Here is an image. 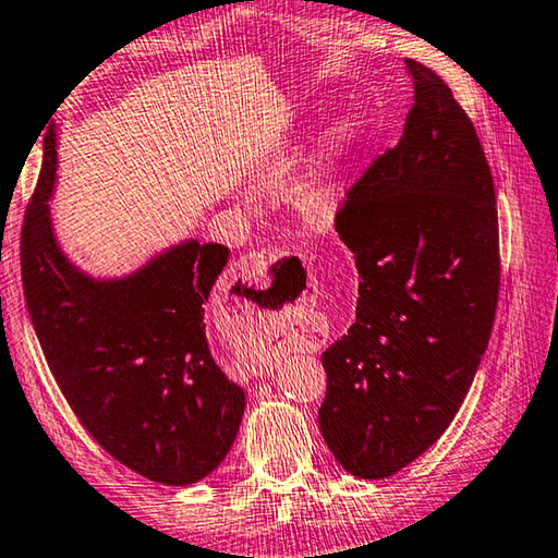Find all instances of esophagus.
<instances>
[{
	"instance_id": "esophagus-1",
	"label": "esophagus",
	"mask_w": 558,
	"mask_h": 558,
	"mask_svg": "<svg viewBox=\"0 0 558 558\" xmlns=\"http://www.w3.org/2000/svg\"><path fill=\"white\" fill-rule=\"evenodd\" d=\"M270 260H272V256L268 251L245 253V256L235 260V266H233L235 278H258V276H263V272H266V268L270 266ZM256 372L268 374L270 364H256Z\"/></svg>"
}]
</instances>
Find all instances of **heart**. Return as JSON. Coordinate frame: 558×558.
<instances>
[{
	"mask_svg": "<svg viewBox=\"0 0 558 558\" xmlns=\"http://www.w3.org/2000/svg\"><path fill=\"white\" fill-rule=\"evenodd\" d=\"M354 137H356V132H354V125L349 120H339L327 130L323 155H319L315 167L310 169L307 179L302 182V189H300L302 202H310L319 192V189H323V182L329 177V172H332L339 159H342L349 153V147H352Z\"/></svg>",
	"mask_w": 558,
	"mask_h": 558,
	"instance_id": "1",
	"label": "heart"
}]
</instances>
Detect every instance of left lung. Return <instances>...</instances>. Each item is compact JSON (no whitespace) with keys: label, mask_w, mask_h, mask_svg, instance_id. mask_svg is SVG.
<instances>
[{"label":"left lung","mask_w":558,"mask_h":558,"mask_svg":"<svg viewBox=\"0 0 558 558\" xmlns=\"http://www.w3.org/2000/svg\"><path fill=\"white\" fill-rule=\"evenodd\" d=\"M413 108L335 229L359 270L356 319L323 354L319 430L347 472L381 480L456 418L499 298L495 182L475 125L436 71L405 59Z\"/></svg>","instance_id":"8db88e82"}]
</instances>
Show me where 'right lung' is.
Here are the masks:
<instances>
[{"instance_id":"1","label":"right lung","mask_w":558,"mask_h":558,"mask_svg":"<svg viewBox=\"0 0 558 558\" xmlns=\"http://www.w3.org/2000/svg\"><path fill=\"white\" fill-rule=\"evenodd\" d=\"M53 179L51 128L22 226V280L53 379L118 462L153 483L192 485L221 465L245 409L241 386L214 362L204 325L229 248L186 241L128 278L93 280L56 245L46 204ZM231 292L248 298L241 282Z\"/></svg>"}]
</instances>
